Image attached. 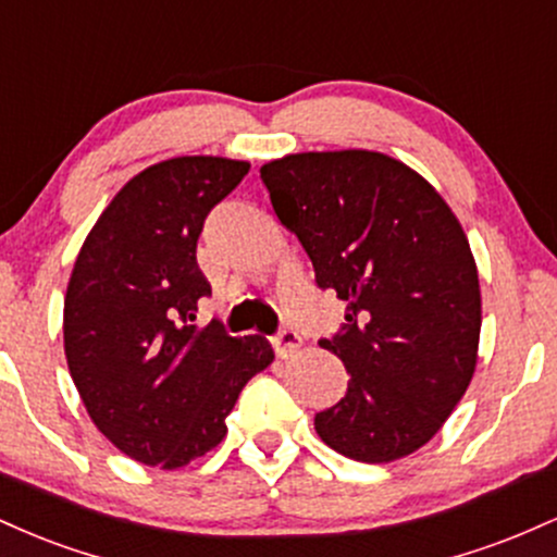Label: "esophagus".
I'll use <instances>...</instances> for the list:
<instances>
[{"label": "esophagus", "mask_w": 557, "mask_h": 557, "mask_svg": "<svg viewBox=\"0 0 557 557\" xmlns=\"http://www.w3.org/2000/svg\"><path fill=\"white\" fill-rule=\"evenodd\" d=\"M272 345H274V350H277L280 359H287V356L298 354L304 341H300V335L296 330H280L277 335L272 337Z\"/></svg>", "instance_id": "34e87169"}]
</instances>
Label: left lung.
Returning a JSON list of instances; mask_svg holds the SVG:
<instances>
[{"instance_id":"left-lung-1","label":"left lung","mask_w":557,"mask_h":557,"mask_svg":"<svg viewBox=\"0 0 557 557\" xmlns=\"http://www.w3.org/2000/svg\"><path fill=\"white\" fill-rule=\"evenodd\" d=\"M274 214L345 300L319 341L350 374L314 430L345 458L389 463L426 445L476 369L482 296L461 222L419 172L380 151H306L261 168Z\"/></svg>"}]
</instances>
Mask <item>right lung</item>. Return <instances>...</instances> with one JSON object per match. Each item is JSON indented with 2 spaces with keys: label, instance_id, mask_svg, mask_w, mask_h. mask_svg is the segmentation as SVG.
Here are the masks:
<instances>
[{
  "label": "right lung",
  "instance_id": "obj_1",
  "mask_svg": "<svg viewBox=\"0 0 557 557\" xmlns=\"http://www.w3.org/2000/svg\"><path fill=\"white\" fill-rule=\"evenodd\" d=\"M248 162L175 157L131 177L83 240L65 296V356L83 406L133 461L181 469L222 443L227 413L274 359L261 335L190 324L209 296L203 220Z\"/></svg>",
  "mask_w": 557,
  "mask_h": 557
}]
</instances>
